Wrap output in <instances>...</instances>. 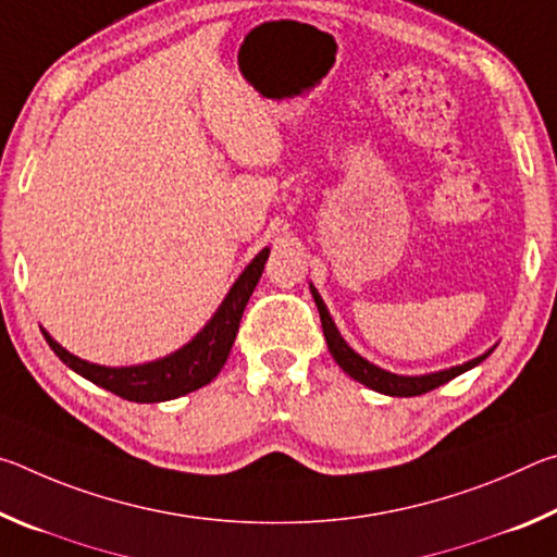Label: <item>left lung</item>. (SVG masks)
<instances>
[{
	"mask_svg": "<svg viewBox=\"0 0 557 557\" xmlns=\"http://www.w3.org/2000/svg\"><path fill=\"white\" fill-rule=\"evenodd\" d=\"M312 297L317 301V309H319V319H322V329H324V336H326V346L329 351H332L334 361L342 366V369L356 379L358 383L369 385V388L385 393V395H398V398H410V395H422V393H430L440 388L442 383H447L451 379H457L459 373H465L469 369H474L476 363H482L484 358L492 354H484L474 358V361L469 363H461L455 366V369H447V371H440V373H430V375H395L379 369V366H373L366 361V358L358 356L354 348H348V344L342 338V334L336 332V326L332 322V317H329L326 307L322 297H319V292L312 287Z\"/></svg>",
	"mask_w": 557,
	"mask_h": 557,
	"instance_id": "left-lung-1",
	"label": "left lung"
}]
</instances>
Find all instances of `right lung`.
<instances>
[{"instance_id": "right-lung-1", "label": "right lung", "mask_w": 557, "mask_h": 557, "mask_svg": "<svg viewBox=\"0 0 557 557\" xmlns=\"http://www.w3.org/2000/svg\"><path fill=\"white\" fill-rule=\"evenodd\" d=\"M270 250L265 248L258 252L256 260L245 268L243 275L235 280L228 297L223 299L219 312L206 324L203 332L194 338L191 344L178 348L176 354L159 358V361L145 363V366H127V369H106V366H96L88 361H81L78 356L65 351L53 338L44 332L46 342L53 348V354L61 361L81 373L83 379L100 385L110 393L120 395V398L132 403H162L174 400L178 395H186L191 391L203 388L211 383L219 371L223 369L225 358H228L235 334H238L243 309L256 289L258 280L265 270V260Z\"/></svg>"}]
</instances>
